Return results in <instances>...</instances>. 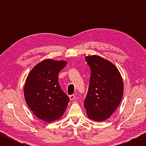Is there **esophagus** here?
I'll use <instances>...</instances> for the list:
<instances>
[{
  "mask_svg": "<svg viewBox=\"0 0 146 146\" xmlns=\"http://www.w3.org/2000/svg\"><path fill=\"white\" fill-rule=\"evenodd\" d=\"M75 95H70V100H73L74 99H75Z\"/></svg>",
  "mask_w": 146,
  "mask_h": 146,
  "instance_id": "34e87169",
  "label": "esophagus"
}]
</instances>
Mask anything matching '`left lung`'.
Here are the masks:
<instances>
[{
  "mask_svg": "<svg viewBox=\"0 0 146 146\" xmlns=\"http://www.w3.org/2000/svg\"><path fill=\"white\" fill-rule=\"evenodd\" d=\"M85 59L91 75L84 106L88 118L104 121L110 117L122 100V76L114 64L100 56H88Z\"/></svg>",
  "mask_w": 146,
  "mask_h": 146,
  "instance_id": "8db88e82",
  "label": "left lung"
}]
</instances>
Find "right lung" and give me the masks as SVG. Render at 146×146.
Here are the masks:
<instances>
[{
	"instance_id": "right-lung-1",
	"label": "right lung",
	"mask_w": 146,
	"mask_h": 146,
	"mask_svg": "<svg viewBox=\"0 0 146 146\" xmlns=\"http://www.w3.org/2000/svg\"><path fill=\"white\" fill-rule=\"evenodd\" d=\"M66 61L46 59L32 69L24 85V97L31 111L38 118L50 122L60 118L70 98L58 83V73Z\"/></svg>"
}]
</instances>
